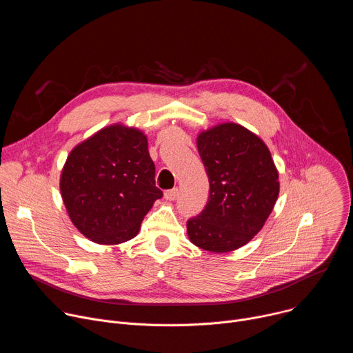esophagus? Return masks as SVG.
<instances>
[{"label":"esophagus","mask_w":353,"mask_h":353,"mask_svg":"<svg viewBox=\"0 0 353 353\" xmlns=\"http://www.w3.org/2000/svg\"><path fill=\"white\" fill-rule=\"evenodd\" d=\"M177 196H179V188H172V190L165 191V198H166V199L173 201V199H176Z\"/></svg>","instance_id":"esophagus-1"}]
</instances>
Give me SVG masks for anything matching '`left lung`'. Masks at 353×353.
<instances>
[{"label":"left lung","instance_id":"left-lung-1","mask_svg":"<svg viewBox=\"0 0 353 353\" xmlns=\"http://www.w3.org/2000/svg\"><path fill=\"white\" fill-rule=\"evenodd\" d=\"M210 180L207 205L187 221L195 245L228 253L248 243L264 226L279 194L278 172L267 145L233 123L196 139Z\"/></svg>","mask_w":353,"mask_h":353}]
</instances>
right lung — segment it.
Returning <instances> with one entry per match:
<instances>
[{
	"label": "right lung",
	"mask_w": 353,
	"mask_h": 353,
	"mask_svg": "<svg viewBox=\"0 0 353 353\" xmlns=\"http://www.w3.org/2000/svg\"><path fill=\"white\" fill-rule=\"evenodd\" d=\"M61 196L77 229L99 244L132 239L143 216L163 196L146 137L112 125L72 149L63 169Z\"/></svg>",
	"instance_id": "add662e5"
}]
</instances>
